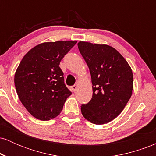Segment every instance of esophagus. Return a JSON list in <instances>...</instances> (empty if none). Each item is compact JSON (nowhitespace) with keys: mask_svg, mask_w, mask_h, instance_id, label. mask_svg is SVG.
Masks as SVG:
<instances>
[{"mask_svg":"<svg viewBox=\"0 0 156 156\" xmlns=\"http://www.w3.org/2000/svg\"><path fill=\"white\" fill-rule=\"evenodd\" d=\"M72 89H73V92H76V91H77V89H78V85H74V86H73L72 87Z\"/></svg>","mask_w":156,"mask_h":156,"instance_id":"34e87169","label":"esophagus"}]
</instances>
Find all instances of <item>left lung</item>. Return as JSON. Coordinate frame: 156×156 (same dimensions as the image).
I'll return each mask as SVG.
<instances>
[{
	"mask_svg": "<svg viewBox=\"0 0 156 156\" xmlns=\"http://www.w3.org/2000/svg\"><path fill=\"white\" fill-rule=\"evenodd\" d=\"M78 46L90 71L93 91L91 101L80 106L81 113L93 124H105L122 112L132 95V69L112 46L83 41Z\"/></svg>",
	"mask_w": 156,
	"mask_h": 156,
	"instance_id": "left-lung-1",
	"label": "left lung"
}]
</instances>
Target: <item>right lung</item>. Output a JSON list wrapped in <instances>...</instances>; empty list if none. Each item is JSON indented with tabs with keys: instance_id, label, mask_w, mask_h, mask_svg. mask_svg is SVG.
Masks as SVG:
<instances>
[{
	"instance_id": "obj_1",
	"label": "right lung",
	"mask_w": 156,
	"mask_h": 156,
	"mask_svg": "<svg viewBox=\"0 0 156 156\" xmlns=\"http://www.w3.org/2000/svg\"><path fill=\"white\" fill-rule=\"evenodd\" d=\"M77 41L43 42L30 50L15 75L19 99L34 117L47 121L60 114L72 92L66 87L61 60Z\"/></svg>"
}]
</instances>
